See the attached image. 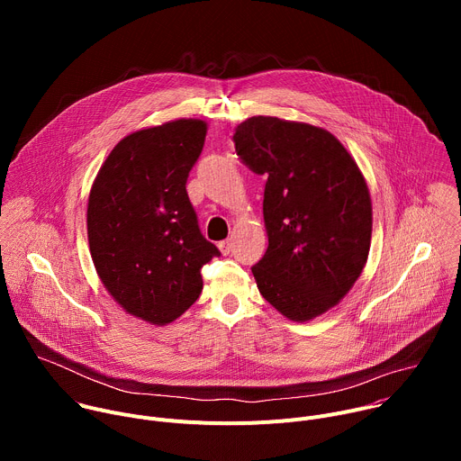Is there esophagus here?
I'll list each match as a JSON object with an SVG mask.
<instances>
[{"label": "esophagus", "mask_w": 461, "mask_h": 461, "mask_svg": "<svg viewBox=\"0 0 461 461\" xmlns=\"http://www.w3.org/2000/svg\"><path fill=\"white\" fill-rule=\"evenodd\" d=\"M231 248H233V242H231V239H226V240L219 242V249H221V253H222V255H228V253L231 251Z\"/></svg>", "instance_id": "esophagus-1"}]
</instances>
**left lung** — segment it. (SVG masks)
<instances>
[{
  "label": "left lung",
  "mask_w": 461,
  "mask_h": 461,
  "mask_svg": "<svg viewBox=\"0 0 461 461\" xmlns=\"http://www.w3.org/2000/svg\"><path fill=\"white\" fill-rule=\"evenodd\" d=\"M240 160L265 175L268 249L251 268L260 295L290 321L334 308L359 279L372 201L347 148L322 127L251 116L233 135Z\"/></svg>",
  "instance_id": "1"
}]
</instances>
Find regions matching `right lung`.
<instances>
[{
    "label": "right lung",
    "mask_w": 461,
    "mask_h": 461,
    "mask_svg": "<svg viewBox=\"0 0 461 461\" xmlns=\"http://www.w3.org/2000/svg\"><path fill=\"white\" fill-rule=\"evenodd\" d=\"M208 123L180 118L122 139L102 164L87 204L96 274L131 315L164 326L203 292L201 268L221 255L206 240L185 180Z\"/></svg>",
    "instance_id": "1"
}]
</instances>
